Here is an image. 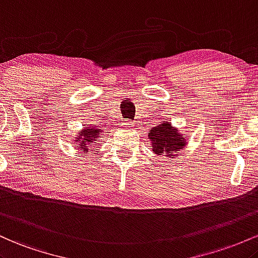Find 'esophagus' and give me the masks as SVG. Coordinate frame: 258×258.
<instances>
[{
	"label": "esophagus",
	"instance_id": "esophagus-1",
	"mask_svg": "<svg viewBox=\"0 0 258 258\" xmlns=\"http://www.w3.org/2000/svg\"><path fill=\"white\" fill-rule=\"evenodd\" d=\"M132 125H133V124L130 123V120L124 121V123L121 124V126H123V128H125V129H130V128H132Z\"/></svg>",
	"mask_w": 258,
	"mask_h": 258
}]
</instances>
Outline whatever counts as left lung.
I'll return each instance as SVG.
<instances>
[{"instance_id":"left-lung-1","label":"left lung","mask_w":258,"mask_h":258,"mask_svg":"<svg viewBox=\"0 0 258 258\" xmlns=\"http://www.w3.org/2000/svg\"><path fill=\"white\" fill-rule=\"evenodd\" d=\"M149 139H151L152 149L157 155L166 153L167 156H170L174 151H179L185 146L184 137L176 133V130L173 129L167 121L152 128L149 133Z\"/></svg>"}]
</instances>
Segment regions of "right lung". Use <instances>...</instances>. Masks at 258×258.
Listing matches in <instances>:
<instances>
[{"instance_id": "add662e5", "label": "right lung", "mask_w": 258, "mask_h": 258, "mask_svg": "<svg viewBox=\"0 0 258 258\" xmlns=\"http://www.w3.org/2000/svg\"><path fill=\"white\" fill-rule=\"evenodd\" d=\"M101 133H102V130L98 126H84L82 135L77 140L79 143V147H82L84 151L88 152L92 147V145L95 144V141L98 138H101Z\"/></svg>"}]
</instances>
